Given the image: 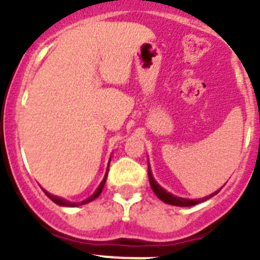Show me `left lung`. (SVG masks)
<instances>
[{"label":"left lung","mask_w":260,"mask_h":260,"mask_svg":"<svg viewBox=\"0 0 260 260\" xmlns=\"http://www.w3.org/2000/svg\"><path fill=\"white\" fill-rule=\"evenodd\" d=\"M148 178H150V185L151 187H152L153 192H155L156 197H157L160 201L165 202V203L168 204H172V206H178V207H191V206H195V204H199L202 203V202L212 198L213 195H216L220 191L219 189L217 191L213 192V194L208 195V197H204V198L202 199H185V198H180V197H176V195L171 194V192H168L167 190L162 189L161 186L156 182L155 178H153L152 176V172H151L150 169V164H148Z\"/></svg>","instance_id":"1"}]
</instances>
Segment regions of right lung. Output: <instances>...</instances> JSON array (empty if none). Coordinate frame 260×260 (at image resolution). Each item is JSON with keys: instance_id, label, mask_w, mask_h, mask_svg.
I'll use <instances>...</instances> for the list:
<instances>
[{"instance_id": "obj_1", "label": "right lung", "mask_w": 260, "mask_h": 260, "mask_svg": "<svg viewBox=\"0 0 260 260\" xmlns=\"http://www.w3.org/2000/svg\"><path fill=\"white\" fill-rule=\"evenodd\" d=\"M109 161H110V160H109ZM108 169H109V165H108V168H107V173H105L104 178H103V181H102V182H100V185H99V187H98V189H96V191L93 192V194L91 195V197H89V198H87L86 201H83V202H79V203H73V202H69V201H65V199L58 198V197H56V195H52V194H49V192H48L47 190H44V192H45V195H47L48 198L50 199V201H53V202H54V203H56V204H58V206H63V207H77V206H82V204L89 203V202L95 201V199L98 198L99 195L102 194L103 189H104V185H105V182H107V177H108Z\"/></svg>"}]
</instances>
